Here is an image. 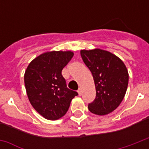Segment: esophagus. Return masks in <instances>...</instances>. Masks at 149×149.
Wrapping results in <instances>:
<instances>
[{
    "instance_id": "esophagus-1",
    "label": "esophagus",
    "mask_w": 149,
    "mask_h": 149,
    "mask_svg": "<svg viewBox=\"0 0 149 149\" xmlns=\"http://www.w3.org/2000/svg\"><path fill=\"white\" fill-rule=\"evenodd\" d=\"M77 92H78V94H79V96H80L82 94V90L80 88H79V90L77 91Z\"/></svg>"
}]
</instances>
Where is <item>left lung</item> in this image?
I'll use <instances>...</instances> for the list:
<instances>
[{"mask_svg":"<svg viewBox=\"0 0 149 149\" xmlns=\"http://www.w3.org/2000/svg\"><path fill=\"white\" fill-rule=\"evenodd\" d=\"M80 55L95 84L96 98L89 104V111L97 115L108 114L120 105L127 91L126 65L114 54L100 49H83Z\"/></svg>","mask_w":149,"mask_h":149,"instance_id":"8db88e82","label":"left lung"}]
</instances>
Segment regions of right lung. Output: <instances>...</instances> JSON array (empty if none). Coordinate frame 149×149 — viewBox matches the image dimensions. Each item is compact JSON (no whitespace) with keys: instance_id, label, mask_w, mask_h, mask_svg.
I'll return each instance as SVG.
<instances>
[{"instance_id":"1","label":"right lung","mask_w":149,"mask_h":149,"mask_svg":"<svg viewBox=\"0 0 149 149\" xmlns=\"http://www.w3.org/2000/svg\"><path fill=\"white\" fill-rule=\"evenodd\" d=\"M73 56L71 51L41 54L28 65L24 86L34 109L47 120L59 119L67 112L76 91L67 88L62 70Z\"/></svg>"}]
</instances>
